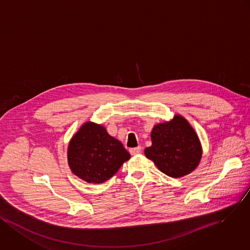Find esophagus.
I'll return each mask as SVG.
<instances>
[{"label":"esophagus","mask_w":250,"mask_h":250,"mask_svg":"<svg viewBox=\"0 0 250 250\" xmlns=\"http://www.w3.org/2000/svg\"><path fill=\"white\" fill-rule=\"evenodd\" d=\"M142 147L141 146H137V147H132L130 148V154L131 155H136V154H139L141 152Z\"/></svg>","instance_id":"1"}]
</instances>
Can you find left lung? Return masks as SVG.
I'll list each match as a JSON object with an SVG mask.
<instances>
[{"label":"left lung","instance_id":"obj_1","mask_svg":"<svg viewBox=\"0 0 250 250\" xmlns=\"http://www.w3.org/2000/svg\"><path fill=\"white\" fill-rule=\"evenodd\" d=\"M152 146L145 155L170 177H181L193 171L200 163L202 148L198 136L180 115L169 122L158 124L152 134Z\"/></svg>","mask_w":250,"mask_h":250}]
</instances>
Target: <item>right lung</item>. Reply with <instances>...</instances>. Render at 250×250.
<instances>
[{
	"instance_id": "right-lung-1",
	"label": "right lung",
	"mask_w": 250,
	"mask_h": 250,
	"mask_svg": "<svg viewBox=\"0 0 250 250\" xmlns=\"http://www.w3.org/2000/svg\"><path fill=\"white\" fill-rule=\"evenodd\" d=\"M130 154L121 142L101 125L86 122L73 137L68 148L72 171L88 183H104L111 178Z\"/></svg>"
}]
</instances>
